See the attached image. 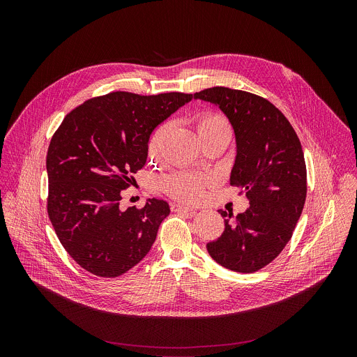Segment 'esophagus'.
I'll list each match as a JSON object with an SVG mask.
<instances>
[{"instance_id": "esophagus-1", "label": "esophagus", "mask_w": 357, "mask_h": 357, "mask_svg": "<svg viewBox=\"0 0 357 357\" xmlns=\"http://www.w3.org/2000/svg\"><path fill=\"white\" fill-rule=\"evenodd\" d=\"M171 209L172 212H176V213H193V208L183 205V203H174Z\"/></svg>"}]
</instances>
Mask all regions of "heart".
<instances>
[{
    "label": "heart",
    "instance_id": "b5f03b06",
    "mask_svg": "<svg viewBox=\"0 0 357 357\" xmlns=\"http://www.w3.org/2000/svg\"><path fill=\"white\" fill-rule=\"evenodd\" d=\"M192 127L196 130L200 139H209V138H225L230 141L231 138V128L227 121V119L219 113V112H202L197 113L192 119ZM165 144V131L158 130L154 135H152L149 141V154L157 155L162 149ZM208 181L205 178H200L192 174H175L169 176L167 181L168 190L178 197L182 199H197L202 196L203 189H205Z\"/></svg>",
    "mask_w": 357,
    "mask_h": 357
}]
</instances>
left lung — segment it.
Listing matches in <instances>:
<instances>
[{
  "mask_svg": "<svg viewBox=\"0 0 357 357\" xmlns=\"http://www.w3.org/2000/svg\"><path fill=\"white\" fill-rule=\"evenodd\" d=\"M195 98L219 106L237 141L230 185L245 193L250 208L225 219L222 236L206 244L211 257L236 273L268 266L292 237L307 197V165L299 138L267 98L229 87H211Z\"/></svg>",
  "mask_w": 357,
  "mask_h": 357,
  "instance_id": "obj_1",
  "label": "left lung"
}]
</instances>
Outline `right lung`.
Listing matches in <instances>:
<instances>
[{
    "instance_id": "1",
    "label": "right lung",
    "mask_w": 357,
    "mask_h": 357,
    "mask_svg": "<svg viewBox=\"0 0 357 357\" xmlns=\"http://www.w3.org/2000/svg\"><path fill=\"white\" fill-rule=\"evenodd\" d=\"M192 97L112 91L73 109L52 135L46 211L59 241L86 271L114 278L151 250L169 205L149 199L144 208L123 211V190L145 165L151 132Z\"/></svg>"
}]
</instances>
